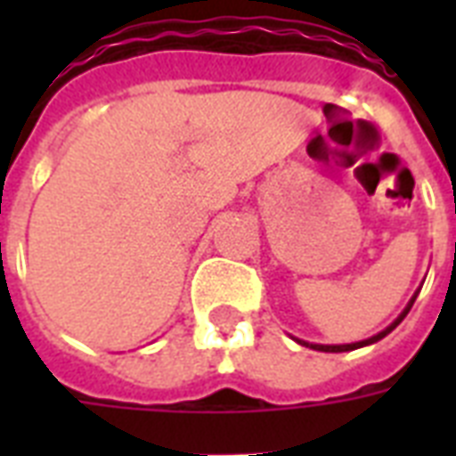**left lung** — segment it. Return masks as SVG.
<instances>
[{
  "mask_svg": "<svg viewBox=\"0 0 456 456\" xmlns=\"http://www.w3.org/2000/svg\"><path fill=\"white\" fill-rule=\"evenodd\" d=\"M411 305H414V300H411V303L407 305V310H404L403 314H400V317H397L395 322H393V324L388 326V329H386V331L376 333V336H371V338H367V340H360V343H350V346H312V343H305V340H300V343H303V346H310L312 350H322V353H346V350H354V347L369 346V343H376V340H381L383 336H388V333L393 331V329H395V326L400 324V322H403L404 317H407V312H410Z\"/></svg>",
  "mask_w": 456,
  "mask_h": 456,
  "instance_id": "8db88e82",
  "label": "left lung"
}]
</instances>
